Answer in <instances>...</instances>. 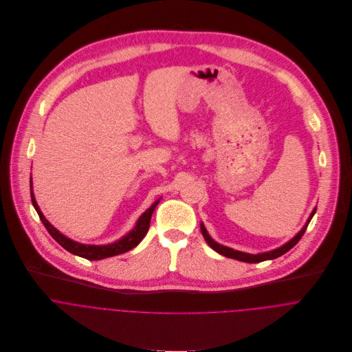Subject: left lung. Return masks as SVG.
<instances>
[{"mask_svg": "<svg viewBox=\"0 0 352 352\" xmlns=\"http://www.w3.org/2000/svg\"><path fill=\"white\" fill-rule=\"evenodd\" d=\"M314 212H316V208L311 211L310 217L307 218V222L305 223V226L300 230V233H297V236H294L289 243H286L285 245H282V247H279V248H276V250H274V251L257 253V254L245 253V252L234 251V250H232V248H228V247H223V245L215 243V241L210 237V234L207 233V230H206V228H204L203 223H201V234H203L204 240L207 241V244H208L214 251L218 252L219 254H223V256H226V257H229V258H236V260H240V261H245V263H260V261H264V260L276 258V257L285 254L286 252L290 251V250L301 240V237L303 236V233L306 232V228H307L310 219L313 218Z\"/></svg>", "mask_w": 352, "mask_h": 352, "instance_id": "1", "label": "left lung"}]
</instances>
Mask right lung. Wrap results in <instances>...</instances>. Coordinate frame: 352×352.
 I'll use <instances>...</instances> for the list:
<instances>
[{"label":"right lung","instance_id":"add662e5","mask_svg":"<svg viewBox=\"0 0 352 352\" xmlns=\"http://www.w3.org/2000/svg\"><path fill=\"white\" fill-rule=\"evenodd\" d=\"M30 187H31V199L32 204L41 218V221L43 222L45 228L47 229V232L50 233L51 237L65 250L73 254H77L80 257L88 258V260H100L105 257H111V256H116L124 252H129L133 248H135L142 239L146 236L148 230H149V225H151V214L155 208V206L160 203V199L154 201L151 207L140 217V219L137 221L134 229L131 232H129L124 237H122L120 240L112 243V244H107V245H87V244H80L77 241H73L70 239H67L66 236H63L62 233H59L50 222L45 218V215L42 214L38 203L35 201L34 192H32V182H30Z\"/></svg>","mask_w":352,"mask_h":352}]
</instances>
